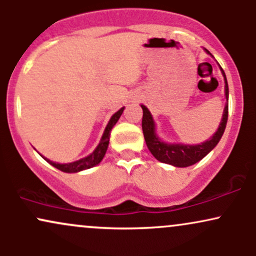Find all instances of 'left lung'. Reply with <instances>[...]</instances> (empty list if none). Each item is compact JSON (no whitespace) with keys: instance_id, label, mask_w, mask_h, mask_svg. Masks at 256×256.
<instances>
[{"instance_id":"1","label":"left lung","mask_w":256,"mask_h":256,"mask_svg":"<svg viewBox=\"0 0 256 256\" xmlns=\"http://www.w3.org/2000/svg\"><path fill=\"white\" fill-rule=\"evenodd\" d=\"M206 52L210 54V52L206 49ZM222 68V67H220ZM225 78V95L226 98H228V85L226 80V76L222 71ZM143 110V118H142V130L144 134V140L146 146L154 155L155 158L164 164H170L176 167H188L192 166L194 164L202 160L206 155L208 154L212 149L218 144V142L224 134L226 122H228V104L225 106L224 114H222V122H220L218 131L213 134L210 140H206L204 143L198 146H184V144H167V143L161 142L155 134V125L152 122V118L149 113L148 108L146 106H142Z\"/></svg>"}]
</instances>
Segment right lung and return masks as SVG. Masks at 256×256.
I'll return each instance as SVG.
<instances>
[{
	"label": "right lung",
	"mask_w": 256,
	"mask_h": 256,
	"mask_svg": "<svg viewBox=\"0 0 256 256\" xmlns=\"http://www.w3.org/2000/svg\"><path fill=\"white\" fill-rule=\"evenodd\" d=\"M122 110H124V107H122V110H119L116 113L113 114V116L110 118V122H108L107 128H106V130L104 132V136H102V138H101V142L98 143V148L91 152L89 156L80 158V160L74 161V162H70V164H56V162H52V161H50V160H48V158H46V160L48 161L50 165L56 167L58 170H60V171H62V172H67V173L79 172V171H83V170L90 168V167L96 166L98 164L101 162V160L104 156L106 152H107L108 143H110V131H112V128H113V126L116 125V122L119 120L120 116L122 114Z\"/></svg>",
	"instance_id": "right-lung-1"
}]
</instances>
